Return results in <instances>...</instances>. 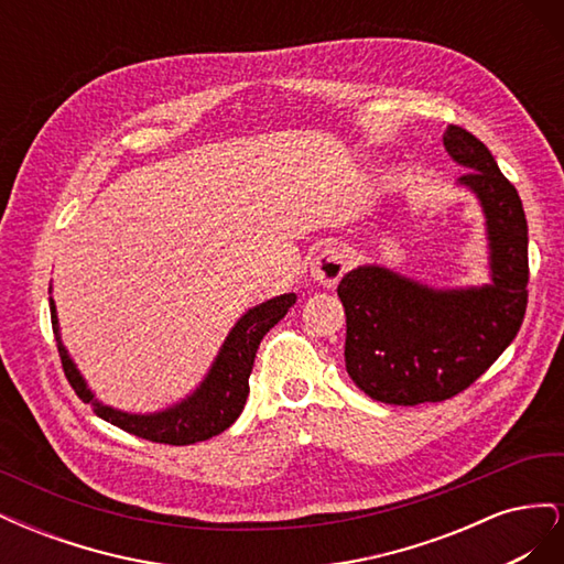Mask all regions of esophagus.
Returning a JSON list of instances; mask_svg holds the SVG:
<instances>
[{
	"label": "esophagus",
	"instance_id": "esophagus-1",
	"mask_svg": "<svg viewBox=\"0 0 564 564\" xmlns=\"http://www.w3.org/2000/svg\"><path fill=\"white\" fill-rule=\"evenodd\" d=\"M348 263H346V256L344 251L338 249H324L319 251L313 263H311V278L315 282H319L322 286H336L338 280L346 275Z\"/></svg>",
	"mask_w": 564,
	"mask_h": 564
}]
</instances>
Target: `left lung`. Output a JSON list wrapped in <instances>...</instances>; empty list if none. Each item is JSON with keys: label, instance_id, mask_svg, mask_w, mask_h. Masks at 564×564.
I'll list each match as a JSON object with an SVG mask.
<instances>
[{"label": "left lung", "instance_id": "obj_1", "mask_svg": "<svg viewBox=\"0 0 564 564\" xmlns=\"http://www.w3.org/2000/svg\"><path fill=\"white\" fill-rule=\"evenodd\" d=\"M445 148L470 169L458 178L482 204L491 284L437 292L381 265L338 284L346 308V369L371 400L400 406L464 392L497 362L527 311V218L522 199L482 141L449 124Z\"/></svg>", "mask_w": 564, "mask_h": 564}]
</instances>
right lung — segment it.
<instances>
[{
    "instance_id": "right-lung-1",
    "label": "right lung",
    "mask_w": 564,
    "mask_h": 564,
    "mask_svg": "<svg viewBox=\"0 0 564 564\" xmlns=\"http://www.w3.org/2000/svg\"><path fill=\"white\" fill-rule=\"evenodd\" d=\"M48 303L51 324H54V334L58 340V355L63 362L65 379L70 381L77 398L87 404L91 402L94 414L117 425V429L150 442H160V445L181 447L195 445V442L224 433L237 421V416L242 414L249 395V373L253 369L256 350H259L263 336L275 327V324L286 315V311L296 303V294H282L245 313L228 334L224 348H220L216 362L207 373V379L202 381V386L191 398H185L176 406L164 409V412L158 414L117 412V409L94 400V392L84 383L75 362L70 360V355H67V350L61 344L56 305L51 299Z\"/></svg>"
}]
</instances>
